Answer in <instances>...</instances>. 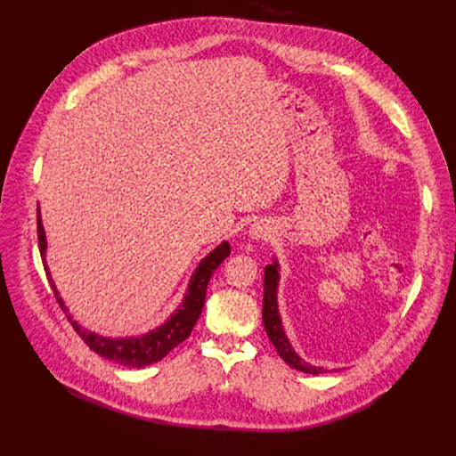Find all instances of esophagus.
<instances>
[{"label":"esophagus","mask_w":456,"mask_h":456,"mask_svg":"<svg viewBox=\"0 0 456 456\" xmlns=\"http://www.w3.org/2000/svg\"><path fill=\"white\" fill-rule=\"evenodd\" d=\"M268 236H272V225L265 220H256L249 227V238L251 240H266Z\"/></svg>","instance_id":"34e87169"}]
</instances>
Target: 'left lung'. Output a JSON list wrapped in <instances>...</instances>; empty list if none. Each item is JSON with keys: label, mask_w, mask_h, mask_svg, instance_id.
Segmentation results:
<instances>
[{"label": "left lung", "mask_w": 456, "mask_h": 456, "mask_svg": "<svg viewBox=\"0 0 456 456\" xmlns=\"http://www.w3.org/2000/svg\"><path fill=\"white\" fill-rule=\"evenodd\" d=\"M279 262L277 258H273L272 265H268L265 268V301H262V323H265L268 338L272 340L273 347L277 349L279 356L282 361L292 366L294 370L310 373V375H320V373H327L329 370L322 368V366H313L305 362L303 358L294 351L289 337L282 329V320L279 314V306H277V289H279Z\"/></svg>", "instance_id": "8db88e82"}]
</instances>
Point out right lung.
I'll use <instances>...</instances> for the list:
<instances>
[{
  "label": "right lung",
  "mask_w": 456,
  "mask_h": 456,
  "mask_svg": "<svg viewBox=\"0 0 456 456\" xmlns=\"http://www.w3.org/2000/svg\"><path fill=\"white\" fill-rule=\"evenodd\" d=\"M37 231H38V248H40V255L44 260V270L47 279H50L52 289L55 292V297L61 305V308L64 310V314L68 318V322L71 323V327L76 329V332L83 338V342L92 349L98 353L100 356L107 358V361H112L116 364L122 366H129V368H146L150 364H155L159 361L170 353L174 347H177L183 340H186L190 337L191 329H194L203 305H205V296H207V284L214 273V270L218 268L222 262L231 255V246L229 242H222L218 248H214L201 262L198 265V268L194 270L188 282L186 294L181 301V305L174 310L172 316L167 318L162 325H159L157 329L142 334V337H126V338H110V337H102V334L90 332L88 329L81 327L71 314L68 313V308L62 301V297L57 292V286L52 279L50 268L45 265V232H44V225H42V218H40V208H38V218H37Z\"/></svg>",
  "instance_id": "add662e5"
}]
</instances>
